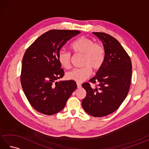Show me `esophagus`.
Listing matches in <instances>:
<instances>
[{
  "instance_id": "34e87169",
  "label": "esophagus",
  "mask_w": 149,
  "mask_h": 149,
  "mask_svg": "<svg viewBox=\"0 0 149 149\" xmlns=\"http://www.w3.org/2000/svg\"><path fill=\"white\" fill-rule=\"evenodd\" d=\"M77 88H81V84H79V83H77Z\"/></svg>"
}]
</instances>
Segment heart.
Segmentation results:
<instances>
[{"label":"heart","mask_w":149,"mask_h":149,"mask_svg":"<svg viewBox=\"0 0 149 149\" xmlns=\"http://www.w3.org/2000/svg\"><path fill=\"white\" fill-rule=\"evenodd\" d=\"M70 48L75 54L83 55V65L84 67L73 69L66 74L68 80L77 83H82L90 76L91 68L94 70H99L104 64L106 52L104 47L100 43L86 36L78 38L73 42ZM58 61L63 68L70 67L71 54L65 50H60L58 53Z\"/></svg>","instance_id":"heart-1"}]
</instances>
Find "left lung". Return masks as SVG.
Masks as SVG:
<instances>
[{
  "label": "left lung",
  "instance_id": "left-lung-1",
  "mask_svg": "<svg viewBox=\"0 0 149 149\" xmlns=\"http://www.w3.org/2000/svg\"><path fill=\"white\" fill-rule=\"evenodd\" d=\"M102 42L106 55L104 64L90 82L82 86L86 96L82 106L88 114L102 117L113 113L127 97L131 85L132 63L130 57L115 38L104 33L93 32Z\"/></svg>",
  "mask_w": 149,
  "mask_h": 149
}]
</instances>
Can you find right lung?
Wrapping results in <instances>:
<instances>
[{
    "label": "right lung",
    "instance_id": "add662e5",
    "mask_svg": "<svg viewBox=\"0 0 149 149\" xmlns=\"http://www.w3.org/2000/svg\"><path fill=\"white\" fill-rule=\"evenodd\" d=\"M81 32L52 29L43 34L28 47L22 59V89L34 109L47 115L59 112L77 88L74 81L56 82L65 75L58 61L62 47Z\"/></svg>",
    "mask_w": 149,
    "mask_h": 149
}]
</instances>
